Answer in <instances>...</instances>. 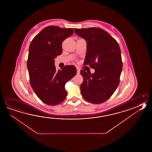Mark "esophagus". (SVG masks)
Here are the masks:
<instances>
[{
	"label": "esophagus",
	"mask_w": 152,
	"mask_h": 152,
	"mask_svg": "<svg viewBox=\"0 0 152 152\" xmlns=\"http://www.w3.org/2000/svg\"><path fill=\"white\" fill-rule=\"evenodd\" d=\"M80 69L78 68H77V74H79L80 73Z\"/></svg>",
	"instance_id": "1"
}]
</instances>
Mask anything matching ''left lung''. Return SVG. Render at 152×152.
Listing matches in <instances>:
<instances>
[{"label": "left lung", "instance_id": "8db88e82", "mask_svg": "<svg viewBox=\"0 0 152 152\" xmlns=\"http://www.w3.org/2000/svg\"><path fill=\"white\" fill-rule=\"evenodd\" d=\"M74 30L87 42L83 64L95 70L92 74L80 70L83 77L81 94L91 103H103L111 97L120 82L123 69L120 47L117 41L103 29L92 27Z\"/></svg>", "mask_w": 152, "mask_h": 152}]
</instances>
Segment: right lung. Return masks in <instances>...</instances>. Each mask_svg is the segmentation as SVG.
Returning a JSON list of instances; mask_svg holds the SVG:
<instances>
[{
	"instance_id": "obj_1",
	"label": "right lung",
	"mask_w": 152,
	"mask_h": 152,
	"mask_svg": "<svg viewBox=\"0 0 152 152\" xmlns=\"http://www.w3.org/2000/svg\"><path fill=\"white\" fill-rule=\"evenodd\" d=\"M74 33L73 28L49 26L33 39L29 47L27 62L32 89L44 103L56 105L66 99V83L76 75L74 66L56 70L54 58L62 54V43Z\"/></svg>"
}]
</instances>
